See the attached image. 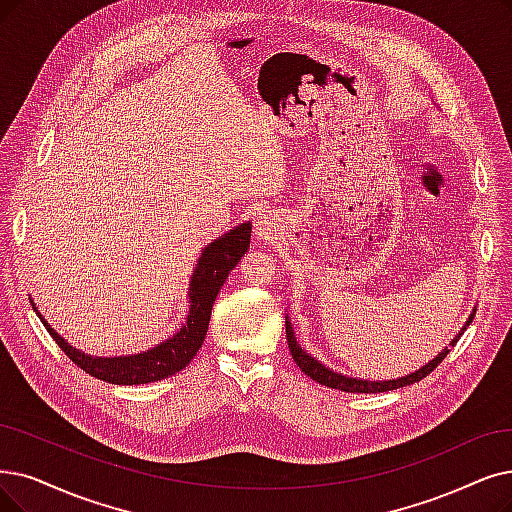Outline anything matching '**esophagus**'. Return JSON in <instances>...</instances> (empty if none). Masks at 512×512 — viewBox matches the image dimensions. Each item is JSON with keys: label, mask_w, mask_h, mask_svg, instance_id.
Wrapping results in <instances>:
<instances>
[{"label": "esophagus", "mask_w": 512, "mask_h": 512, "mask_svg": "<svg viewBox=\"0 0 512 512\" xmlns=\"http://www.w3.org/2000/svg\"><path fill=\"white\" fill-rule=\"evenodd\" d=\"M256 237L260 241H271L277 237V222L271 214H260L256 222Z\"/></svg>", "instance_id": "34e87169"}]
</instances>
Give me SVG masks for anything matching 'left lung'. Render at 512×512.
Listing matches in <instances>:
<instances>
[{
	"label": "left lung",
	"mask_w": 512,
	"mask_h": 512,
	"mask_svg": "<svg viewBox=\"0 0 512 512\" xmlns=\"http://www.w3.org/2000/svg\"><path fill=\"white\" fill-rule=\"evenodd\" d=\"M475 311L477 309H473V313L468 315L466 323L460 327V332L456 334V338L449 342V346H445V349L435 359H431L426 365H422L420 370L407 374V376H401V378H393V380H365V378H353V376H346V374L330 370V367L323 365L321 361H317L311 353H306L302 346L298 344L292 321H290L288 315H285V336H288V346H290V353H292L296 365L306 376L313 378L315 382H319L323 386H330V388H338V391H344V393H386V391H395V388H403L407 384L420 382L422 378L431 374L435 367L447 357L449 349H452V346L460 340V336L466 332V327L470 325V321H473V317H475Z\"/></svg>",
	"instance_id": "1"
}]
</instances>
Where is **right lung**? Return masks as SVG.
<instances>
[{
  "label": "right lung",
  "mask_w": 512,
  "mask_h": 512,
  "mask_svg": "<svg viewBox=\"0 0 512 512\" xmlns=\"http://www.w3.org/2000/svg\"><path fill=\"white\" fill-rule=\"evenodd\" d=\"M250 233L252 224L241 222L239 227L227 231L203 248L189 281L187 321L180 325V330L174 336L159 342L149 351L119 357L88 355L75 349L56 330H52L42 313L37 311L35 302L31 300L33 311L42 319L46 330L60 349L65 351V355L90 376L109 384H149L163 380L180 372L182 367H187L201 349L203 338L208 334L214 300L222 288V283L227 281L229 273L237 267L241 256L250 250Z\"/></svg>",
  "instance_id": "obj_1"
}]
</instances>
